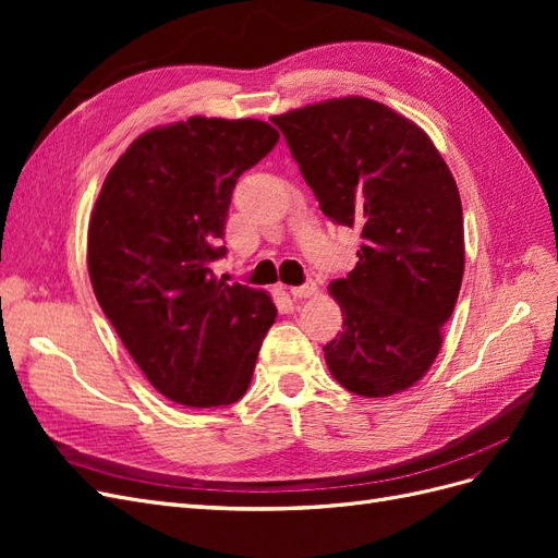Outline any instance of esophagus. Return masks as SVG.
I'll use <instances>...</instances> for the list:
<instances>
[{
	"mask_svg": "<svg viewBox=\"0 0 558 558\" xmlns=\"http://www.w3.org/2000/svg\"><path fill=\"white\" fill-rule=\"evenodd\" d=\"M316 293V283L314 281H307V283H302V286H293L291 289V295L295 298V300H300V298H312Z\"/></svg>",
	"mask_w": 558,
	"mask_h": 558,
	"instance_id": "esophagus-1",
	"label": "esophagus"
}]
</instances>
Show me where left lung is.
<instances>
[{"instance_id": "left-lung-1", "label": "left lung", "mask_w": 558, "mask_h": 558, "mask_svg": "<svg viewBox=\"0 0 558 558\" xmlns=\"http://www.w3.org/2000/svg\"><path fill=\"white\" fill-rule=\"evenodd\" d=\"M318 207L359 228V263L328 291L342 332L324 347L347 391L386 398L414 386L442 347L459 300L465 242L461 195L428 134L367 97L272 116Z\"/></svg>"}]
</instances>
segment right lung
I'll return each mask as SVG.
<instances>
[{
    "label": "right lung",
    "instance_id": "1",
    "mask_svg": "<svg viewBox=\"0 0 558 558\" xmlns=\"http://www.w3.org/2000/svg\"><path fill=\"white\" fill-rule=\"evenodd\" d=\"M277 142L256 118L154 128L116 160L90 214L99 307L156 391L185 408L238 402L277 318L265 291L211 269L234 183Z\"/></svg>",
    "mask_w": 558,
    "mask_h": 558
}]
</instances>
